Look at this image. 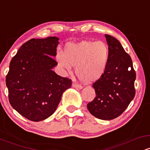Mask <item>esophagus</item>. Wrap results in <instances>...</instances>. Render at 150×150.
Returning a JSON list of instances; mask_svg holds the SVG:
<instances>
[{
    "mask_svg": "<svg viewBox=\"0 0 150 150\" xmlns=\"http://www.w3.org/2000/svg\"><path fill=\"white\" fill-rule=\"evenodd\" d=\"M72 86H73V87H74V88H75V89H82V86L78 85V84L73 83V85H72Z\"/></svg>",
    "mask_w": 150,
    "mask_h": 150,
    "instance_id": "esophagus-1",
    "label": "esophagus"
}]
</instances>
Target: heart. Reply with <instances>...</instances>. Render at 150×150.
Segmentation results:
<instances>
[{
	"mask_svg": "<svg viewBox=\"0 0 150 150\" xmlns=\"http://www.w3.org/2000/svg\"><path fill=\"white\" fill-rule=\"evenodd\" d=\"M109 58V49L104 42L82 41L68 44L64 53L58 51L56 59L58 65L67 72L75 71L81 82L89 83L104 75Z\"/></svg>",
	"mask_w": 150,
	"mask_h": 150,
	"instance_id": "heart-1",
	"label": "heart"
}]
</instances>
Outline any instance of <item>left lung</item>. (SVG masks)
I'll use <instances>...</instances> for the list:
<instances>
[{"label":"left lung","instance_id":"1","mask_svg":"<svg viewBox=\"0 0 150 150\" xmlns=\"http://www.w3.org/2000/svg\"><path fill=\"white\" fill-rule=\"evenodd\" d=\"M105 37L109 49L108 64L104 75L93 84L96 97L87 106L96 118L108 120L119 116L133 99L136 74L120 43L108 34Z\"/></svg>","mask_w":150,"mask_h":150}]
</instances>
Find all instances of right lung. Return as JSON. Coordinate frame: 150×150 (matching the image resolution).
<instances>
[{
    "label": "right lung",
    "instance_id": "1",
    "mask_svg": "<svg viewBox=\"0 0 150 150\" xmlns=\"http://www.w3.org/2000/svg\"><path fill=\"white\" fill-rule=\"evenodd\" d=\"M58 40L56 37L30 39L10 63L6 80L10 104L32 121L51 116L63 93L71 87V80L52 70L58 65L53 57L56 56Z\"/></svg>",
    "mask_w": 150,
    "mask_h": 150
}]
</instances>
